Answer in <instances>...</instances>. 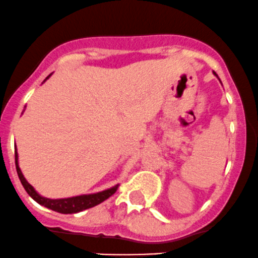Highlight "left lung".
<instances>
[{"label":"left lung","mask_w":258,"mask_h":258,"mask_svg":"<svg viewBox=\"0 0 258 258\" xmlns=\"http://www.w3.org/2000/svg\"><path fill=\"white\" fill-rule=\"evenodd\" d=\"M214 74H215V73H214ZM215 75H217V74H215Z\"/></svg>","instance_id":"1"}]
</instances>
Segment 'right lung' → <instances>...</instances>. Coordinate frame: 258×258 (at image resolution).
Instances as JSON below:
<instances>
[{"label":"right lung","mask_w":258,"mask_h":258,"mask_svg":"<svg viewBox=\"0 0 258 258\" xmlns=\"http://www.w3.org/2000/svg\"><path fill=\"white\" fill-rule=\"evenodd\" d=\"M50 76V75H49ZM49 76L46 79H49ZM45 79V80H46ZM15 160H16V168H17V173L19 179H21V183L23 184L24 189L27 190V193L34 199L37 203L41 204V206L49 208V209L55 210L57 213H62V214H73V213H79L82 210L88 209V208H92L97 206V204L102 203L106 199L109 198L110 196L114 195L118 189V184L114 187L109 188V189L103 190V192L95 193V195H85V196H77V197H71V198H63V199H49L44 198L38 195L35 192L34 188L30 185L28 182L24 178L23 173H22L21 168L18 166V154L17 150L15 152Z\"/></svg>","instance_id":"add662e5"}]
</instances>
